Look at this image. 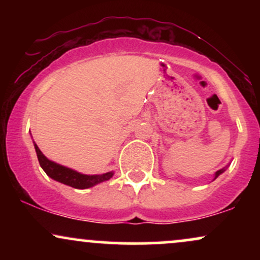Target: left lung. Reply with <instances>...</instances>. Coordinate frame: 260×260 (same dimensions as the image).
<instances>
[{
    "label": "left lung",
    "instance_id": "1",
    "mask_svg": "<svg viewBox=\"0 0 260 260\" xmlns=\"http://www.w3.org/2000/svg\"><path fill=\"white\" fill-rule=\"evenodd\" d=\"M228 166H229V165H228ZM228 166H225V168H222L221 170H217V171L215 172V175H214V180H216V178L219 177V176L221 175L222 172H225V171H226V169H228Z\"/></svg>",
    "mask_w": 260,
    "mask_h": 260
}]
</instances>
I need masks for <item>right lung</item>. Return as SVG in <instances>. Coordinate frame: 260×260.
I'll return each mask as SVG.
<instances>
[{
  "mask_svg": "<svg viewBox=\"0 0 260 260\" xmlns=\"http://www.w3.org/2000/svg\"><path fill=\"white\" fill-rule=\"evenodd\" d=\"M34 148L37 151L39 164H40L41 169L46 172V175L49 177H51L52 180L61 182V183L67 184L77 189H86V188L94 187L95 184H99L101 182L109 181L110 178L113 176V171L106 172V174L101 175H84L80 174V172L76 171V170L68 169L66 166L56 164L55 161H51L47 159L45 155L41 153V150L39 147L35 144L34 142Z\"/></svg>",
  "mask_w": 260,
  "mask_h": 260,
  "instance_id": "1",
  "label": "right lung"
}]
</instances>
